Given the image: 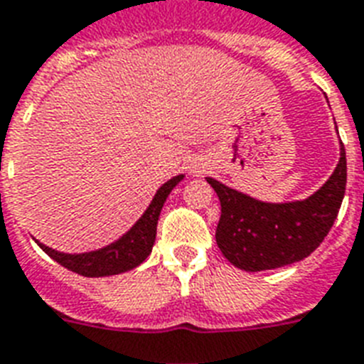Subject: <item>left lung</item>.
Instances as JSON below:
<instances>
[{
  "label": "left lung",
  "instance_id": "obj_1",
  "mask_svg": "<svg viewBox=\"0 0 364 364\" xmlns=\"http://www.w3.org/2000/svg\"><path fill=\"white\" fill-rule=\"evenodd\" d=\"M346 150L331 178L314 196L295 203H261L222 182L206 178L214 188L222 216L216 228L218 248L235 267L250 272L297 263L323 242L338 216L346 193Z\"/></svg>",
  "mask_w": 364,
  "mask_h": 364
}]
</instances>
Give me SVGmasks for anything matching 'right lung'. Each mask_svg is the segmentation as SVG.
<instances>
[{
    "label": "right lung",
    "mask_w": 364,
    "mask_h": 364,
    "mask_svg": "<svg viewBox=\"0 0 364 364\" xmlns=\"http://www.w3.org/2000/svg\"><path fill=\"white\" fill-rule=\"evenodd\" d=\"M182 178L184 176L178 174V176L165 182L158 190L146 212L141 216V220L120 240H116L110 246H105V248L95 250V252H88V254H62V252L48 248L45 244H37L45 254L50 255L52 259L58 261L62 267L77 272V274L88 276V278L120 274V272L135 269L152 252V246L156 242L159 212L164 208V203L168 193L173 191L174 186L178 184Z\"/></svg>",
    "instance_id": "1"
}]
</instances>
